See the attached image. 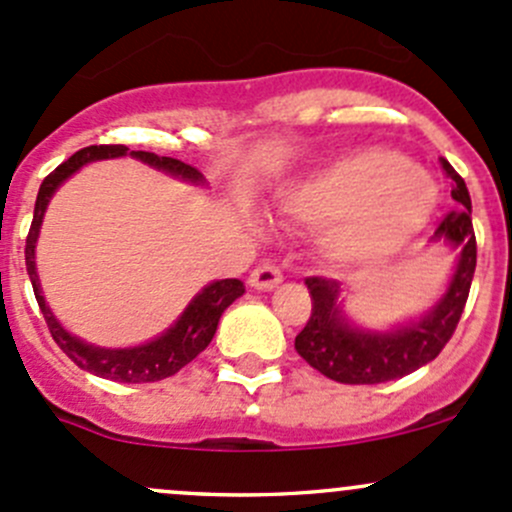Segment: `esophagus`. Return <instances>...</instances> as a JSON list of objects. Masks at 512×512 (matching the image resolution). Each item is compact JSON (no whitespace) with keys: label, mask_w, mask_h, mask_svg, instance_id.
I'll use <instances>...</instances> for the list:
<instances>
[{"label":"esophagus","mask_w":512,"mask_h":512,"mask_svg":"<svg viewBox=\"0 0 512 512\" xmlns=\"http://www.w3.org/2000/svg\"><path fill=\"white\" fill-rule=\"evenodd\" d=\"M282 282V272L270 262H262L250 272V285L255 289H275Z\"/></svg>","instance_id":"34e87169"}]
</instances>
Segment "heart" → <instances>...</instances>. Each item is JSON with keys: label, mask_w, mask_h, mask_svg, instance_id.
Listing matches in <instances>:
<instances>
[{"label": "heart", "mask_w": 512, "mask_h": 512, "mask_svg": "<svg viewBox=\"0 0 512 512\" xmlns=\"http://www.w3.org/2000/svg\"><path fill=\"white\" fill-rule=\"evenodd\" d=\"M438 188L404 153L371 146L337 156L289 183L282 213L319 225L317 247L334 265H379L414 242Z\"/></svg>", "instance_id": "heart-1"}]
</instances>
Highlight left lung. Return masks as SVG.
<instances>
[{
    "label": "left lung",
    "instance_id": "left-lung-1",
    "mask_svg": "<svg viewBox=\"0 0 512 512\" xmlns=\"http://www.w3.org/2000/svg\"><path fill=\"white\" fill-rule=\"evenodd\" d=\"M441 165L453 180L451 195L458 205L438 223L431 240L448 242L451 247H458L461 255L446 294L426 317L391 332H364L344 319L339 307L342 289L337 280L327 277L304 280L312 294V314L294 339V349L327 379L339 384H381V381L401 379L436 359L456 332L471 292L478 247L466 183L448 160H441Z\"/></svg>",
    "mask_w": 512,
    "mask_h": 512
}]
</instances>
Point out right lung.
<instances>
[{
  "label": "right lung",
  "instance_id": "add662e5",
  "mask_svg": "<svg viewBox=\"0 0 512 512\" xmlns=\"http://www.w3.org/2000/svg\"><path fill=\"white\" fill-rule=\"evenodd\" d=\"M126 146H89L76 151L74 156L59 165L56 170H51L49 175L41 183L39 195H36L34 205V220L29 227L27 235V247H24V257H27V272L29 280H32L36 302H39L41 314L46 319V327H49L51 337L59 344V349L74 361L79 369L91 371V374L101 376V379L111 381H123V384H146V381H160L168 379V376L178 374L185 364L195 359L215 337V329H218L220 317L237 297H242L245 285L240 280H220L213 282L198 292L193 297V302L185 307V312L180 314L178 322L168 329L165 334H160L153 342L141 344V347L131 349H103L94 347V344L81 342L79 337L66 332L56 317L51 314V309L46 307L44 294H41L39 275H36V262H34V247L36 237H39L41 220H44V210L49 205L51 195L56 193L61 183H64L69 175H74L76 170L84 168L86 163L98 158H118L126 156ZM133 158L143 160V163L153 165V168L163 170V173L175 175V178L190 180V183H203V173L193 165L183 163L178 158L168 156H156V153L148 151H131Z\"/></svg>",
  "mask_w": 512,
  "mask_h": 512
}]
</instances>
